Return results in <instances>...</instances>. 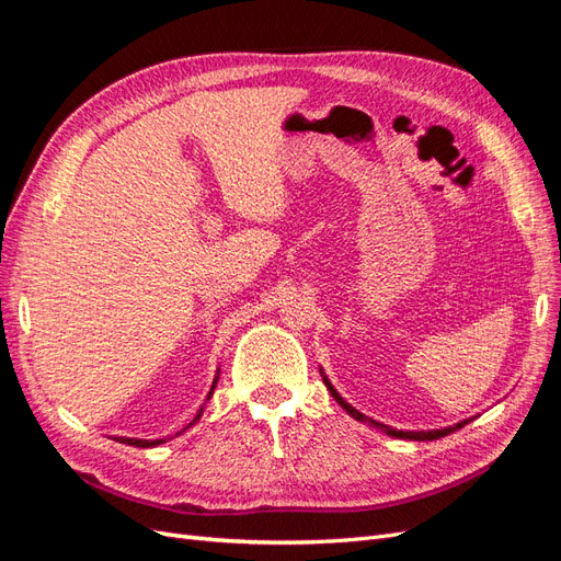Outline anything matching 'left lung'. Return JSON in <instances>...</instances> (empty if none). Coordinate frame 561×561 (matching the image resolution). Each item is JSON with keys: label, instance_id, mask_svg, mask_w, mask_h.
Wrapping results in <instances>:
<instances>
[{"label": "left lung", "instance_id": "left-lung-1", "mask_svg": "<svg viewBox=\"0 0 561 561\" xmlns=\"http://www.w3.org/2000/svg\"><path fill=\"white\" fill-rule=\"evenodd\" d=\"M322 381H325V386H328V390L332 393V398L344 407V410L353 416V419H358V421H363V423H369V426H375V428H379V431H383L386 435H390V437H402V439H416V443H426V439H437V437H445V435H449V433H454V431H458V428H463L466 423H470V421H461V423H456V426H449V428H443V431H396V428H390V426H383V423H379V421H375V419H369V416H365V414H360L358 410H353V407L336 393V390L332 388V383L328 381V377H322Z\"/></svg>", "mask_w": 561, "mask_h": 561}]
</instances>
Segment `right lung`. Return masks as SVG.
Here are the masks:
<instances>
[{
  "instance_id": "add662e5",
  "label": "right lung",
  "mask_w": 561,
  "mask_h": 561,
  "mask_svg": "<svg viewBox=\"0 0 561 561\" xmlns=\"http://www.w3.org/2000/svg\"><path fill=\"white\" fill-rule=\"evenodd\" d=\"M215 383H217V377H215V381H213V388H210V393H208V400H210V396H213ZM201 414H203V407H201L198 414L194 416V421H192V423H196V421L201 419ZM192 423H190V426H192ZM116 443H124V445H130V447H157V445H161V443H163V439H135V437H116Z\"/></svg>"
}]
</instances>
